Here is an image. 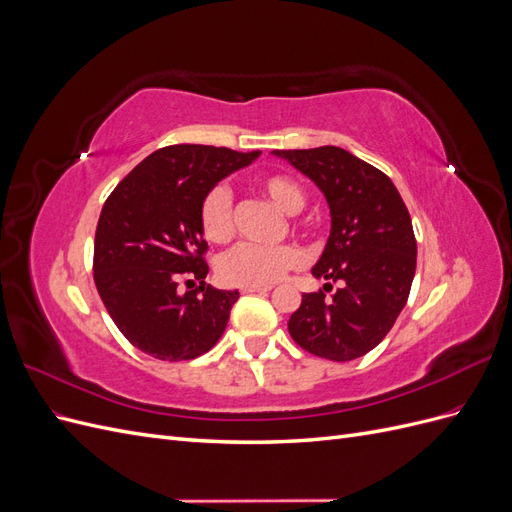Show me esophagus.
Here are the masks:
<instances>
[{
	"label": "esophagus",
	"mask_w": 512,
	"mask_h": 512,
	"mask_svg": "<svg viewBox=\"0 0 512 512\" xmlns=\"http://www.w3.org/2000/svg\"><path fill=\"white\" fill-rule=\"evenodd\" d=\"M269 286H256V288H241V292L245 294H262V292H269Z\"/></svg>",
	"instance_id": "obj_1"
}]
</instances>
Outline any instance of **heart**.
I'll return each mask as SVG.
<instances>
[{"mask_svg":"<svg viewBox=\"0 0 512 512\" xmlns=\"http://www.w3.org/2000/svg\"><path fill=\"white\" fill-rule=\"evenodd\" d=\"M256 188L262 196L284 213H297L305 205V194L299 183L284 175L260 177ZM200 228L211 243H226L235 235V220H232V196L224 185H215L200 203ZM303 254L297 245H275L260 247L252 243H243L232 247L222 256L218 273L222 282L239 288L271 286L280 282L282 277L301 265Z\"/></svg>","mask_w":512,"mask_h":512,"instance_id":"1","label":"heart"}]
</instances>
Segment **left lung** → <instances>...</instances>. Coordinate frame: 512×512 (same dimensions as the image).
I'll return each instance as SVG.
<instances>
[{"mask_svg":"<svg viewBox=\"0 0 512 512\" xmlns=\"http://www.w3.org/2000/svg\"><path fill=\"white\" fill-rule=\"evenodd\" d=\"M327 198L331 232L312 269L324 290L307 292L288 320L303 350L352 361L374 350L404 309L416 271L410 213L382 170L342 147L273 151ZM331 281L340 288L327 298Z\"/></svg>","mask_w":512,"mask_h":512,"instance_id":"left-lung-1","label":"left lung"}]
</instances>
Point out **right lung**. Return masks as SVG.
<instances>
[{"label": "right lung", "instance_id": "add662e5", "mask_svg": "<svg viewBox=\"0 0 512 512\" xmlns=\"http://www.w3.org/2000/svg\"><path fill=\"white\" fill-rule=\"evenodd\" d=\"M258 156L170 145L153 151L106 198L94 243L96 288L117 329L153 359L190 361L222 337L239 290L205 284L200 203ZM181 279L201 286L183 293Z\"/></svg>", "mask_w": 512, "mask_h": 512}]
</instances>
